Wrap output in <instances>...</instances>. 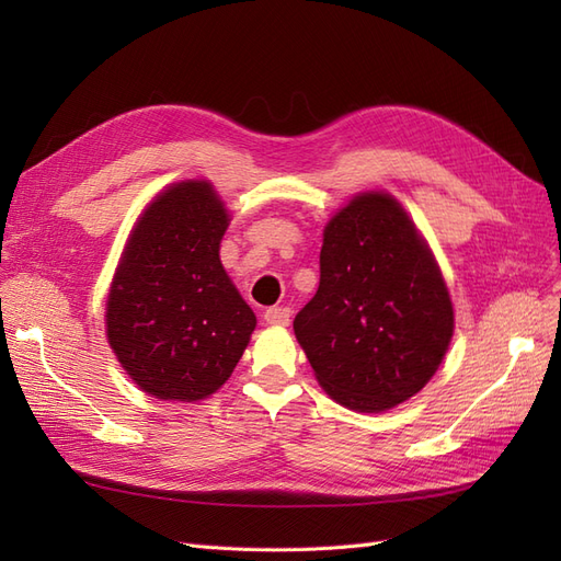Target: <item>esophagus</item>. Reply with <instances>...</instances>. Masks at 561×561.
Returning a JSON list of instances; mask_svg holds the SVG:
<instances>
[{
	"label": "esophagus",
	"mask_w": 561,
	"mask_h": 561,
	"mask_svg": "<svg viewBox=\"0 0 561 561\" xmlns=\"http://www.w3.org/2000/svg\"><path fill=\"white\" fill-rule=\"evenodd\" d=\"M290 316L293 311L287 307H271L264 311V320L268 325H287V322H290Z\"/></svg>",
	"instance_id": "obj_1"
}]
</instances>
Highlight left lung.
Here are the masks:
<instances>
[{"label": "left lung", "instance_id": "left-lung-1", "mask_svg": "<svg viewBox=\"0 0 561 561\" xmlns=\"http://www.w3.org/2000/svg\"><path fill=\"white\" fill-rule=\"evenodd\" d=\"M295 334L322 390L355 412L416 396L454 334L449 290L410 215L383 192L353 196L322 233L320 285Z\"/></svg>", "mask_w": 561, "mask_h": 561}]
</instances>
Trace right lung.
Wrapping results in <instances>:
<instances>
[{
	"mask_svg": "<svg viewBox=\"0 0 561 561\" xmlns=\"http://www.w3.org/2000/svg\"><path fill=\"white\" fill-rule=\"evenodd\" d=\"M227 227L210 182H178L149 203L118 262L107 342L128 377L159 400L213 396L257 325L219 262Z\"/></svg>",
	"mask_w": 561,
	"mask_h": 561,
	"instance_id": "obj_1",
	"label": "right lung"
}]
</instances>
